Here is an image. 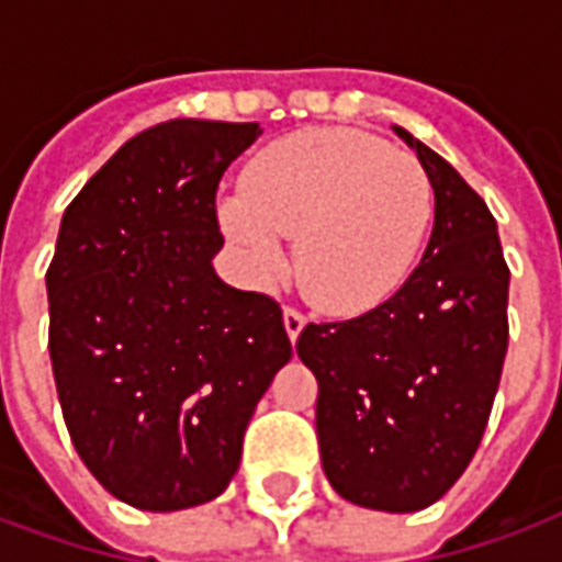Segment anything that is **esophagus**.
Wrapping results in <instances>:
<instances>
[{"mask_svg":"<svg viewBox=\"0 0 562 562\" xmlns=\"http://www.w3.org/2000/svg\"><path fill=\"white\" fill-rule=\"evenodd\" d=\"M282 322H285V331H289V337L297 340V335H301V331H304V325H307V316H304L301 310L285 307L282 310Z\"/></svg>","mask_w":562,"mask_h":562,"instance_id":"obj_1","label":"esophagus"}]
</instances>
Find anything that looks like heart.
Here are the masks:
<instances>
[{
	"label": "heart",
	"mask_w": 562,
	"mask_h": 562,
	"mask_svg": "<svg viewBox=\"0 0 562 562\" xmlns=\"http://www.w3.org/2000/svg\"><path fill=\"white\" fill-rule=\"evenodd\" d=\"M431 218L419 160L347 127H310L258 151L243 194L218 200V225L258 282L289 268L313 304L362 313L386 301L414 268Z\"/></svg>",
	"instance_id": "obj_1"
}]
</instances>
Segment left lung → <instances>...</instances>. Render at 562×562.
<instances>
[{
    "label": "left lung",
    "instance_id": "obj_1",
    "mask_svg": "<svg viewBox=\"0 0 562 562\" xmlns=\"http://www.w3.org/2000/svg\"><path fill=\"white\" fill-rule=\"evenodd\" d=\"M435 191L423 261L398 292L356 319L310 322L297 356L316 374L325 477L352 505L419 512L438 502L481 445L508 349V265L496 218L429 145Z\"/></svg>",
    "mask_w": 562,
    "mask_h": 562
}]
</instances>
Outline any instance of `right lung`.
I'll return each instance as SVG.
<instances>
[{"label":"right lung","mask_w":562,"mask_h":562,"mask_svg":"<svg viewBox=\"0 0 562 562\" xmlns=\"http://www.w3.org/2000/svg\"><path fill=\"white\" fill-rule=\"evenodd\" d=\"M258 124L176 117L136 133L66 206L48 349L78 457L143 512L215 499L292 359L280 304L215 277V191Z\"/></svg>","instance_id":"right-lung-1"}]
</instances>
